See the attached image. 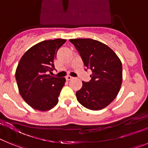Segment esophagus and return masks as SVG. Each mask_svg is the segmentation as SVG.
Wrapping results in <instances>:
<instances>
[{
	"label": "esophagus",
	"instance_id": "esophagus-1",
	"mask_svg": "<svg viewBox=\"0 0 148 148\" xmlns=\"http://www.w3.org/2000/svg\"><path fill=\"white\" fill-rule=\"evenodd\" d=\"M73 78H73V77H72V76H70V75H67V76L66 77V80H67V81L72 80Z\"/></svg>",
	"mask_w": 148,
	"mask_h": 148
}]
</instances>
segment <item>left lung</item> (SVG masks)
<instances>
[{
    "instance_id": "left-lung-1",
    "label": "left lung",
    "mask_w": 148,
    "mask_h": 148,
    "mask_svg": "<svg viewBox=\"0 0 148 148\" xmlns=\"http://www.w3.org/2000/svg\"><path fill=\"white\" fill-rule=\"evenodd\" d=\"M70 41L81 56L84 66L92 70L90 82H82V87L76 92L77 100L92 110L106 108L116 99L121 88V61L108 46L100 41L90 38Z\"/></svg>"
}]
</instances>
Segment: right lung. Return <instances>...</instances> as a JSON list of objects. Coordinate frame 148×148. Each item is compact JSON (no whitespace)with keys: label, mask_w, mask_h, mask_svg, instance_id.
Masks as SVG:
<instances>
[{"label":"right lung","mask_w":148,"mask_h":148,"mask_svg":"<svg viewBox=\"0 0 148 148\" xmlns=\"http://www.w3.org/2000/svg\"><path fill=\"white\" fill-rule=\"evenodd\" d=\"M65 42V39L41 41L29 49L18 63L15 79L19 92L34 109L49 110L58 103L66 79L47 73L55 69L57 52Z\"/></svg>","instance_id":"right-lung-1"}]
</instances>
